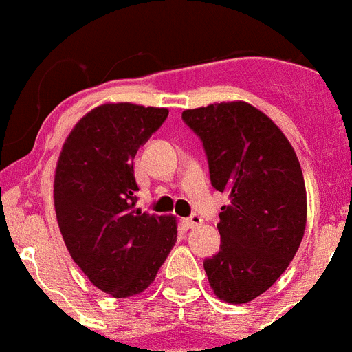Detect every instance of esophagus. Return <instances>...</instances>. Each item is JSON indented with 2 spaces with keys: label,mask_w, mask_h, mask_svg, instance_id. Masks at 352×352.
Masks as SVG:
<instances>
[{
  "label": "esophagus",
  "mask_w": 352,
  "mask_h": 352,
  "mask_svg": "<svg viewBox=\"0 0 352 352\" xmlns=\"http://www.w3.org/2000/svg\"><path fill=\"white\" fill-rule=\"evenodd\" d=\"M182 223L186 224L188 228H195V226H199V224L204 223V219L199 217L198 214H191L189 217H186V219H182Z\"/></svg>",
  "instance_id": "obj_1"
}]
</instances>
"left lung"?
<instances>
[{
  "label": "left lung",
  "mask_w": 352,
  "mask_h": 352,
  "mask_svg": "<svg viewBox=\"0 0 352 352\" xmlns=\"http://www.w3.org/2000/svg\"><path fill=\"white\" fill-rule=\"evenodd\" d=\"M182 121L204 144L212 186L230 198L219 212V252L204 261L208 283L224 302H251L284 274L305 233L298 157L245 101L184 110Z\"/></svg>",
  "instance_id": "8db88e82"
}]
</instances>
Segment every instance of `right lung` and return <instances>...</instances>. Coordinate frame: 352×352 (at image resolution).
<instances>
[{
  "mask_svg": "<svg viewBox=\"0 0 352 352\" xmlns=\"http://www.w3.org/2000/svg\"><path fill=\"white\" fill-rule=\"evenodd\" d=\"M166 109L107 103L85 113L63 145L54 179L61 235L80 270L113 298L142 293L177 242L172 215L137 208L133 160Z\"/></svg>",
  "mask_w": 352,
  "mask_h": 352,
  "instance_id": "add662e5",
  "label": "right lung"
}]
</instances>
